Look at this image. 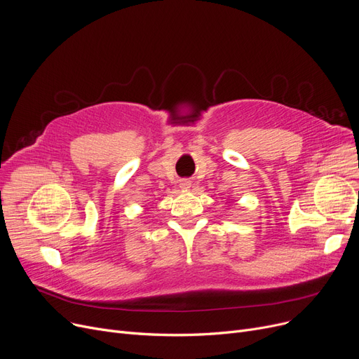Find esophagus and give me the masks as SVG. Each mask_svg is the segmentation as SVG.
<instances>
[{
  "instance_id": "1",
  "label": "esophagus",
  "mask_w": 359,
  "mask_h": 359,
  "mask_svg": "<svg viewBox=\"0 0 359 359\" xmlns=\"http://www.w3.org/2000/svg\"><path fill=\"white\" fill-rule=\"evenodd\" d=\"M179 184H180V187H182V189H189V187L192 186L191 180H187V179H182Z\"/></svg>"
}]
</instances>
